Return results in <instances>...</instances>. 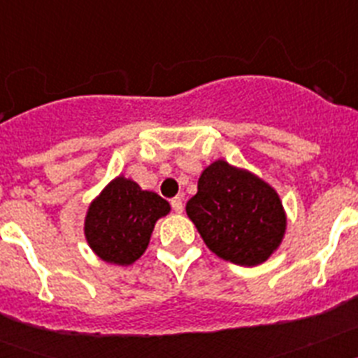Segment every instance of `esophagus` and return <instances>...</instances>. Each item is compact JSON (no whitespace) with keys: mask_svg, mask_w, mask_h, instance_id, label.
Returning a JSON list of instances; mask_svg holds the SVG:
<instances>
[{"mask_svg":"<svg viewBox=\"0 0 358 358\" xmlns=\"http://www.w3.org/2000/svg\"><path fill=\"white\" fill-rule=\"evenodd\" d=\"M170 204H172V208L176 213H181L182 211V199L181 197H173L172 201H170Z\"/></svg>","mask_w":358,"mask_h":358,"instance_id":"obj_1","label":"esophagus"}]
</instances>
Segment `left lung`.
Listing matches in <instances>:
<instances>
[{
  "instance_id": "1",
  "label": "left lung",
  "mask_w": 358,
  "mask_h": 358,
  "mask_svg": "<svg viewBox=\"0 0 358 358\" xmlns=\"http://www.w3.org/2000/svg\"><path fill=\"white\" fill-rule=\"evenodd\" d=\"M186 213L215 255L245 267L267 260L287 226L276 192L222 159L202 172Z\"/></svg>"
}]
</instances>
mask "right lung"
<instances>
[{
	"instance_id": "1",
	"label": "right lung",
	"mask_w": 358,
	"mask_h": 358,
	"mask_svg": "<svg viewBox=\"0 0 358 358\" xmlns=\"http://www.w3.org/2000/svg\"><path fill=\"white\" fill-rule=\"evenodd\" d=\"M170 204L131 179L116 177L93 202L85 217V238L102 260L129 265L145 252L154 224Z\"/></svg>"
}]
</instances>
